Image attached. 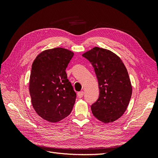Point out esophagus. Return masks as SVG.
Wrapping results in <instances>:
<instances>
[{
  "label": "esophagus",
  "instance_id": "esophagus-1",
  "mask_svg": "<svg viewBox=\"0 0 158 158\" xmlns=\"http://www.w3.org/2000/svg\"><path fill=\"white\" fill-rule=\"evenodd\" d=\"M78 96L79 98H82L84 96V92H80L78 93Z\"/></svg>",
  "mask_w": 158,
  "mask_h": 158
}]
</instances>
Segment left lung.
Segmentation results:
<instances>
[{
	"mask_svg": "<svg viewBox=\"0 0 158 158\" xmlns=\"http://www.w3.org/2000/svg\"><path fill=\"white\" fill-rule=\"evenodd\" d=\"M82 56L93 66L98 81L99 98L91 106L94 116L103 123L113 122L125 113L132 95L125 66L113 52L97 47Z\"/></svg>",
	"mask_w": 158,
	"mask_h": 158,
	"instance_id": "8db88e82",
	"label": "left lung"
}]
</instances>
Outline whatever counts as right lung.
Listing matches in <instances>:
<instances>
[{
	"instance_id": "right-lung-1",
	"label": "right lung",
	"mask_w": 158,
	"mask_h": 158,
	"mask_svg": "<svg viewBox=\"0 0 158 158\" xmlns=\"http://www.w3.org/2000/svg\"><path fill=\"white\" fill-rule=\"evenodd\" d=\"M74 53L60 48L45 50L33 61L30 78L31 103L36 113L51 123L70 114L76 98L66 69Z\"/></svg>"
}]
</instances>
